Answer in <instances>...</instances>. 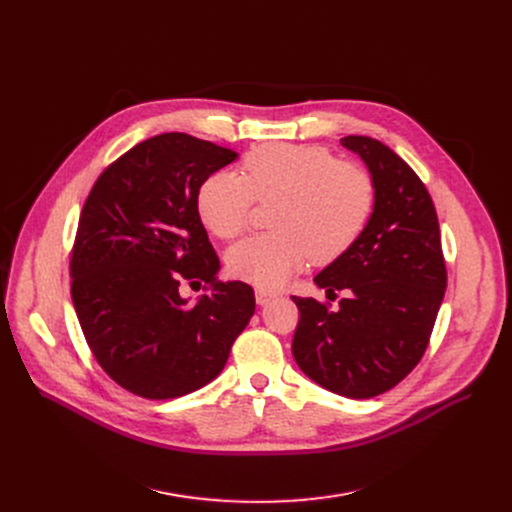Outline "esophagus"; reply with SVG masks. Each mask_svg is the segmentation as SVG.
<instances>
[{"mask_svg":"<svg viewBox=\"0 0 512 512\" xmlns=\"http://www.w3.org/2000/svg\"><path fill=\"white\" fill-rule=\"evenodd\" d=\"M255 299H257V305H270V303L276 299V294L270 292V290L257 288V290H255Z\"/></svg>","mask_w":512,"mask_h":512,"instance_id":"esophagus-1","label":"esophagus"}]
</instances>
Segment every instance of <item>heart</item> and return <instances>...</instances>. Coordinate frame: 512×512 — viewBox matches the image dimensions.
Returning <instances> with one entry per match:
<instances>
[{"label":"heart","instance_id":"b5f03b06","mask_svg":"<svg viewBox=\"0 0 512 512\" xmlns=\"http://www.w3.org/2000/svg\"><path fill=\"white\" fill-rule=\"evenodd\" d=\"M245 178L218 172L197 199L205 228L232 240L249 226L255 201L274 203V232L242 240L228 253L234 278L278 288L311 257L330 263L355 245L373 209L369 174L351 161H336L317 145H267L242 161Z\"/></svg>","mask_w":512,"mask_h":512}]
</instances>
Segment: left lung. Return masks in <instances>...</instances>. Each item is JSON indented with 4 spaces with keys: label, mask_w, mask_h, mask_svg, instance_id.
Returning a JSON list of instances; mask_svg holds the SVG:
<instances>
[{
    "label": "left lung",
    "mask_w": 512,
    "mask_h": 512,
    "mask_svg": "<svg viewBox=\"0 0 512 512\" xmlns=\"http://www.w3.org/2000/svg\"><path fill=\"white\" fill-rule=\"evenodd\" d=\"M371 174V218L315 284L346 290L338 311L292 297L301 319L292 355L315 384L346 398H373L405 380L421 361L446 290L438 215L425 184L390 147L344 137Z\"/></svg>",
    "instance_id": "left-lung-1"
}]
</instances>
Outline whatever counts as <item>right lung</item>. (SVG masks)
Wrapping results in <instances>:
<instances>
[{
  "mask_svg": "<svg viewBox=\"0 0 512 512\" xmlns=\"http://www.w3.org/2000/svg\"><path fill=\"white\" fill-rule=\"evenodd\" d=\"M238 155L184 132L134 145L93 184L70 259L72 303L101 369L124 390L166 400L218 378L255 313L245 282L215 278L220 259L199 218V188ZM210 284L191 306L182 281Z\"/></svg>",
  "mask_w": 512,
  "mask_h": 512,
  "instance_id": "obj_1",
  "label": "right lung"
}]
</instances>
